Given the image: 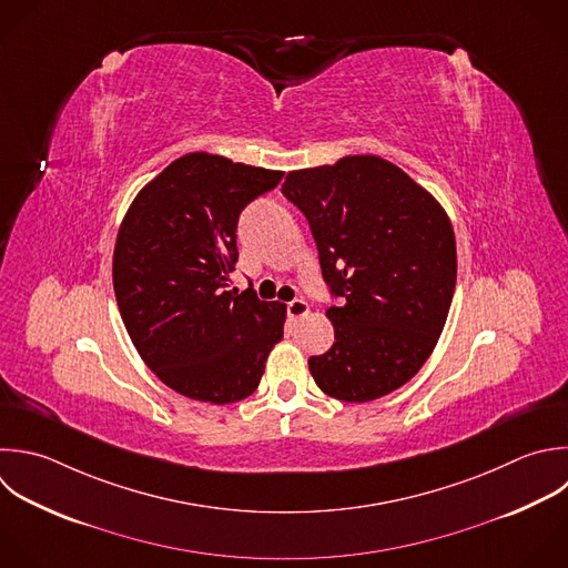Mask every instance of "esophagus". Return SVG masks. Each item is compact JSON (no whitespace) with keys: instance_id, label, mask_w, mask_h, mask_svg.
I'll list each match as a JSON object with an SVG mask.
<instances>
[{"instance_id":"obj_1","label":"esophagus","mask_w":568,"mask_h":568,"mask_svg":"<svg viewBox=\"0 0 568 568\" xmlns=\"http://www.w3.org/2000/svg\"><path fill=\"white\" fill-rule=\"evenodd\" d=\"M308 313H311V306H308L304 300H293V302H288V317H291L293 322L306 317Z\"/></svg>"}]
</instances>
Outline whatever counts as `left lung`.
<instances>
[{"label": "left lung", "mask_w": 568, "mask_h": 568, "mask_svg": "<svg viewBox=\"0 0 568 568\" xmlns=\"http://www.w3.org/2000/svg\"><path fill=\"white\" fill-rule=\"evenodd\" d=\"M282 193L306 215L335 342L308 359L320 390L373 402L404 386L430 357L448 317L457 253L442 204L377 155L291 171Z\"/></svg>", "instance_id": "left-lung-1"}]
</instances>
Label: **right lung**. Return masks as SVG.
Returning <instances> with one entry per match:
<instances>
[{"label":"right lung","instance_id":"add662e5","mask_svg":"<svg viewBox=\"0 0 568 568\" xmlns=\"http://www.w3.org/2000/svg\"><path fill=\"white\" fill-rule=\"evenodd\" d=\"M282 175L186 153L135 195L120 224L113 288L124 326L146 366L184 397H248L284 337L286 304L231 288L240 213Z\"/></svg>","mask_w":568,"mask_h":568}]
</instances>
